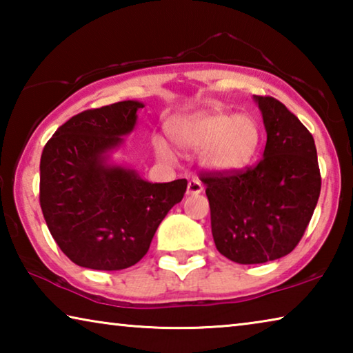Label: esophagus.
I'll return each mask as SVG.
<instances>
[{"label": "esophagus", "mask_w": 353, "mask_h": 353, "mask_svg": "<svg viewBox=\"0 0 353 353\" xmlns=\"http://www.w3.org/2000/svg\"><path fill=\"white\" fill-rule=\"evenodd\" d=\"M202 190H204V187H202V183L199 179L193 177L191 181L188 182V187H187V193L191 194V196H196V194H201Z\"/></svg>", "instance_id": "esophagus-1"}]
</instances>
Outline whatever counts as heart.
<instances>
[{
    "instance_id": "heart-1",
    "label": "heart",
    "mask_w": 353,
    "mask_h": 353,
    "mask_svg": "<svg viewBox=\"0 0 353 353\" xmlns=\"http://www.w3.org/2000/svg\"><path fill=\"white\" fill-rule=\"evenodd\" d=\"M172 141L187 151H201V162L208 171L235 174L252 163L261 145V128L248 113L234 115L223 109H205L177 117L168 126ZM154 151L160 159H171V148L162 137H154Z\"/></svg>"
}]
</instances>
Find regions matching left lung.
<instances>
[{"label":"left lung","instance_id":"1","mask_svg":"<svg viewBox=\"0 0 353 353\" xmlns=\"http://www.w3.org/2000/svg\"><path fill=\"white\" fill-rule=\"evenodd\" d=\"M266 129L263 159L232 176L207 174L212 234L240 265L282 259L297 246L318 204L321 174L313 135L271 97H255Z\"/></svg>","mask_w":353,"mask_h":353}]
</instances>
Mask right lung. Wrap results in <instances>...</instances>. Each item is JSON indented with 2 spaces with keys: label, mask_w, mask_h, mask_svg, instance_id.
I'll return each mask as SVG.
<instances>
[{
  "label": "right lung",
  "mask_w": 353,
  "mask_h": 353,
  "mask_svg": "<svg viewBox=\"0 0 353 353\" xmlns=\"http://www.w3.org/2000/svg\"><path fill=\"white\" fill-rule=\"evenodd\" d=\"M145 104L121 101L70 118L40 159V207L68 259L118 271L146 255L155 230L182 201L187 181L152 183L113 159Z\"/></svg>",
  "instance_id": "obj_1"
}]
</instances>
